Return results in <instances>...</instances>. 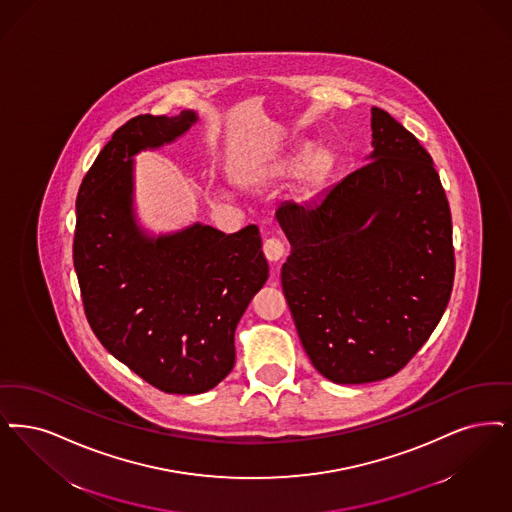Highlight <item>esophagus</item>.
<instances>
[{"label": "esophagus", "instance_id": "1", "mask_svg": "<svg viewBox=\"0 0 512 512\" xmlns=\"http://www.w3.org/2000/svg\"><path fill=\"white\" fill-rule=\"evenodd\" d=\"M263 253H265L268 261L276 263V261H280L286 255V246H284V242L280 238L272 236V238H266L265 244H263Z\"/></svg>", "mask_w": 512, "mask_h": 512}]
</instances>
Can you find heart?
<instances>
[{
    "label": "heart",
    "mask_w": 512,
    "mask_h": 512,
    "mask_svg": "<svg viewBox=\"0 0 512 512\" xmlns=\"http://www.w3.org/2000/svg\"><path fill=\"white\" fill-rule=\"evenodd\" d=\"M303 165H305V158H303V160H299V162H295L293 165H289V167H287V171H289V173H297V171H301V167H303Z\"/></svg>",
    "instance_id": "heart-1"
}]
</instances>
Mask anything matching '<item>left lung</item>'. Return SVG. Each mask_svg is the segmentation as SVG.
Returning a JSON list of instances; mask_svg holds the SVG:
<instances>
[{
    "label": "left lung",
    "instance_id": "8db88e82",
    "mask_svg": "<svg viewBox=\"0 0 512 512\" xmlns=\"http://www.w3.org/2000/svg\"><path fill=\"white\" fill-rule=\"evenodd\" d=\"M371 131L368 164L276 211L295 328L312 366L339 385L404 368L438 326L455 274L450 204L429 152L375 106Z\"/></svg>",
    "mask_w": 512,
    "mask_h": 512
}]
</instances>
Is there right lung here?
Here are the masks:
<instances>
[{
  "label": "right lung",
  "instance_id": "obj_1",
  "mask_svg": "<svg viewBox=\"0 0 512 512\" xmlns=\"http://www.w3.org/2000/svg\"><path fill=\"white\" fill-rule=\"evenodd\" d=\"M198 120L143 114L123 123L83 177L74 268L87 322L103 347L167 394H202L234 368V331L268 280L259 228L188 226L158 238L133 217V156Z\"/></svg>",
  "mask_w": 512,
  "mask_h": 512
}]
</instances>
